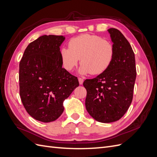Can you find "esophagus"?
Returning a JSON list of instances; mask_svg holds the SVG:
<instances>
[{"label":"esophagus","instance_id":"1","mask_svg":"<svg viewBox=\"0 0 157 157\" xmlns=\"http://www.w3.org/2000/svg\"><path fill=\"white\" fill-rule=\"evenodd\" d=\"M78 81H79V84H82L83 82H84V80L82 78H78Z\"/></svg>","mask_w":157,"mask_h":157}]
</instances>
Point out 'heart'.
<instances>
[{
  "label": "heart",
  "instance_id": "b5f03b06",
  "mask_svg": "<svg viewBox=\"0 0 157 157\" xmlns=\"http://www.w3.org/2000/svg\"><path fill=\"white\" fill-rule=\"evenodd\" d=\"M68 47L60 50L61 64L67 71H72L80 59V73L101 74L110 67L115 57L112 42L97 35L85 34L73 38Z\"/></svg>",
  "mask_w": 157,
  "mask_h": 157
}]
</instances>
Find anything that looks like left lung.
Listing matches in <instances>:
<instances>
[{
  "mask_svg": "<svg viewBox=\"0 0 157 157\" xmlns=\"http://www.w3.org/2000/svg\"><path fill=\"white\" fill-rule=\"evenodd\" d=\"M115 46L111 65L96 78L86 79V110L95 120L109 123L119 120L129 108L136 78L135 55L129 42L115 28L108 29Z\"/></svg>",
  "mask_w": 157,
  "mask_h": 157,
  "instance_id": "1",
  "label": "left lung"
}]
</instances>
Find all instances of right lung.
I'll return each mask as SVG.
<instances>
[{
	"mask_svg": "<svg viewBox=\"0 0 157 157\" xmlns=\"http://www.w3.org/2000/svg\"><path fill=\"white\" fill-rule=\"evenodd\" d=\"M65 36L43 35L27 46L20 63V95L35 119L50 122L63 112V101L78 86L77 77L62 67L59 46Z\"/></svg>",
	"mask_w": 157,
	"mask_h": 157,
	"instance_id": "1",
	"label": "right lung"
}]
</instances>
